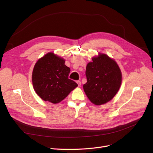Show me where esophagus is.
Listing matches in <instances>:
<instances>
[{
    "label": "esophagus",
    "mask_w": 153,
    "mask_h": 153,
    "mask_svg": "<svg viewBox=\"0 0 153 153\" xmlns=\"http://www.w3.org/2000/svg\"><path fill=\"white\" fill-rule=\"evenodd\" d=\"M76 83H77L78 87H80L81 86V82H80V81H76Z\"/></svg>",
    "instance_id": "obj_1"
}]
</instances>
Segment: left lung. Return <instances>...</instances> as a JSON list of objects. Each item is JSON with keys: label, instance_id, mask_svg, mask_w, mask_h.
<instances>
[{"label": "left lung", "instance_id": "1", "mask_svg": "<svg viewBox=\"0 0 153 153\" xmlns=\"http://www.w3.org/2000/svg\"><path fill=\"white\" fill-rule=\"evenodd\" d=\"M86 66L87 83L84 90L87 98L96 105L108 102L117 94L122 82L118 64L107 55L99 53Z\"/></svg>", "mask_w": 153, "mask_h": 153}]
</instances>
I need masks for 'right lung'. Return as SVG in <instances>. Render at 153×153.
I'll return each instance as SVG.
<instances>
[{
    "label": "right lung",
    "instance_id": "right-lung-1",
    "mask_svg": "<svg viewBox=\"0 0 153 153\" xmlns=\"http://www.w3.org/2000/svg\"><path fill=\"white\" fill-rule=\"evenodd\" d=\"M63 58L49 52L35 64L32 82L36 94L45 101L59 103L78 86L68 78L70 68Z\"/></svg>",
    "mask_w": 153,
    "mask_h": 153
}]
</instances>
